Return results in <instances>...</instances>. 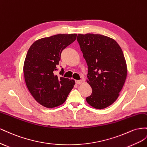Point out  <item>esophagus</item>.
Returning <instances> with one entry per match:
<instances>
[{
    "label": "esophagus",
    "instance_id": "34e87169",
    "mask_svg": "<svg viewBox=\"0 0 147 147\" xmlns=\"http://www.w3.org/2000/svg\"><path fill=\"white\" fill-rule=\"evenodd\" d=\"M75 82H76V84H78V85L81 84L82 82V81L81 80H76Z\"/></svg>",
    "mask_w": 147,
    "mask_h": 147
}]
</instances>
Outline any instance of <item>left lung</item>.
<instances>
[{
    "instance_id": "obj_1",
    "label": "left lung",
    "mask_w": 147,
    "mask_h": 147,
    "mask_svg": "<svg viewBox=\"0 0 147 147\" xmlns=\"http://www.w3.org/2000/svg\"><path fill=\"white\" fill-rule=\"evenodd\" d=\"M77 40L88 66L87 82L92 94L86 98L90 106L105 108L119 95L127 76L123 50L112 38L101 34H78Z\"/></svg>"
}]
</instances>
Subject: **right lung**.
<instances>
[{
  "label": "right lung",
  "mask_w": 147,
  "mask_h": 147,
  "mask_svg": "<svg viewBox=\"0 0 147 147\" xmlns=\"http://www.w3.org/2000/svg\"><path fill=\"white\" fill-rule=\"evenodd\" d=\"M77 34H57L37 40L29 49L25 58L24 80L32 97L41 105H61L72 90L75 81L55 74L63 50L76 39Z\"/></svg>",
  "instance_id": "add662e5"
}]
</instances>
